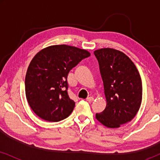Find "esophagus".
<instances>
[{
  "instance_id": "obj_1",
  "label": "esophagus",
  "mask_w": 160,
  "mask_h": 160,
  "mask_svg": "<svg viewBox=\"0 0 160 160\" xmlns=\"http://www.w3.org/2000/svg\"><path fill=\"white\" fill-rule=\"evenodd\" d=\"M86 100L88 102H92V101H93V100H94V98L93 97H87Z\"/></svg>"
}]
</instances>
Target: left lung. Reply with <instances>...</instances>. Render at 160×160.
<instances>
[{
	"mask_svg": "<svg viewBox=\"0 0 160 160\" xmlns=\"http://www.w3.org/2000/svg\"><path fill=\"white\" fill-rule=\"evenodd\" d=\"M103 82L106 107L95 117L104 126L118 128L135 117L142 102V82L134 63L125 54L111 48L94 52Z\"/></svg>",
	"mask_w": 160,
	"mask_h": 160,
	"instance_id": "obj_1",
	"label": "left lung"
}]
</instances>
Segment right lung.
Wrapping results in <instances>:
<instances>
[{
  "mask_svg": "<svg viewBox=\"0 0 160 160\" xmlns=\"http://www.w3.org/2000/svg\"><path fill=\"white\" fill-rule=\"evenodd\" d=\"M90 53L65 44L49 46L32 59L25 76V95L34 113L48 122L68 117L75 102L68 94L69 71Z\"/></svg>",
  "mask_w": 160,
  "mask_h": 160,
  "instance_id": "1",
  "label": "right lung"
}]
</instances>
